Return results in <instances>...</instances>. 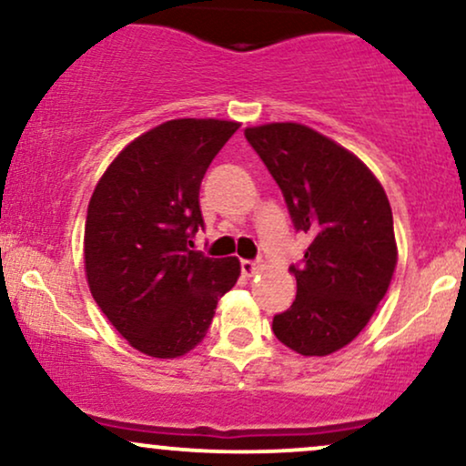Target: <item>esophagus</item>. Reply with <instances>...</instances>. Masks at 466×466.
<instances>
[{"label": "esophagus", "instance_id": "34e87169", "mask_svg": "<svg viewBox=\"0 0 466 466\" xmlns=\"http://www.w3.org/2000/svg\"><path fill=\"white\" fill-rule=\"evenodd\" d=\"M240 271H243V276H254L258 271V265L254 260H240Z\"/></svg>", "mask_w": 466, "mask_h": 466}]
</instances>
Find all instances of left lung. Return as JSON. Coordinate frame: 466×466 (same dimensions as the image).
Returning <instances> with one entry per match:
<instances>
[{
  "mask_svg": "<svg viewBox=\"0 0 466 466\" xmlns=\"http://www.w3.org/2000/svg\"><path fill=\"white\" fill-rule=\"evenodd\" d=\"M245 137L285 197L293 228L309 234L291 265L296 300L274 315V335L304 357L344 349L386 296L394 267L392 208L368 166L296 122L249 127Z\"/></svg>",
  "mask_w": 466,
  "mask_h": 466,
  "instance_id": "8db88e82",
  "label": "left lung"
}]
</instances>
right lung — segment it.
I'll use <instances>...</instances> for the list:
<instances>
[{
  "label": "right lung",
  "instance_id": "right-lung-1",
  "mask_svg": "<svg viewBox=\"0 0 466 466\" xmlns=\"http://www.w3.org/2000/svg\"><path fill=\"white\" fill-rule=\"evenodd\" d=\"M238 122L181 117L125 148L96 186L85 223V271L96 304L136 350L173 360L195 349L217 302L237 285V258L192 251L199 188Z\"/></svg>",
  "mask_w": 466,
  "mask_h": 466
}]
</instances>
